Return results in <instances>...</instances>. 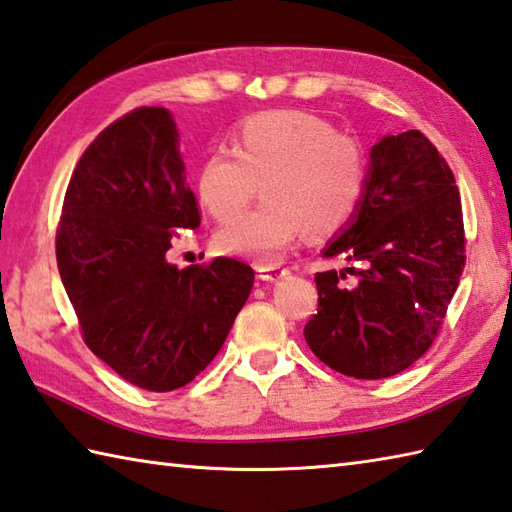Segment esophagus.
<instances>
[{"mask_svg": "<svg viewBox=\"0 0 512 512\" xmlns=\"http://www.w3.org/2000/svg\"><path fill=\"white\" fill-rule=\"evenodd\" d=\"M259 279H264V282H277V279L286 277L290 270L284 266H277V264H270V266H259L257 268Z\"/></svg>", "mask_w": 512, "mask_h": 512, "instance_id": "esophagus-1", "label": "esophagus"}]
</instances>
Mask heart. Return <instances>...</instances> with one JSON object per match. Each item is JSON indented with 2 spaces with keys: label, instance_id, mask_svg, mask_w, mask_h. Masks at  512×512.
<instances>
[{
  "label": "heart",
  "instance_id": "b5f03b06",
  "mask_svg": "<svg viewBox=\"0 0 512 512\" xmlns=\"http://www.w3.org/2000/svg\"><path fill=\"white\" fill-rule=\"evenodd\" d=\"M264 204L219 230L224 253L275 264L306 230L344 226L362 202L366 157L357 137L306 110H266L244 119L233 150L197 166L195 190L217 222H230L257 195Z\"/></svg>",
  "mask_w": 512,
  "mask_h": 512
}]
</instances>
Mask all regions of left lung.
I'll return each mask as SVG.
<instances>
[{"label": "left lung", "instance_id": "8db88e82", "mask_svg": "<svg viewBox=\"0 0 512 512\" xmlns=\"http://www.w3.org/2000/svg\"><path fill=\"white\" fill-rule=\"evenodd\" d=\"M335 255L362 268L315 275L310 350L355 379L402 373L433 346L466 264L455 175L424 133L386 135L370 150L362 202L324 248Z\"/></svg>", "mask_w": 512, "mask_h": 512}]
</instances>
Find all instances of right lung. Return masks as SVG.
<instances>
[{
    "instance_id": "obj_1",
    "label": "right lung",
    "mask_w": 512,
    "mask_h": 512,
    "mask_svg": "<svg viewBox=\"0 0 512 512\" xmlns=\"http://www.w3.org/2000/svg\"><path fill=\"white\" fill-rule=\"evenodd\" d=\"M177 126L166 108L130 110L99 133L70 177L55 250L93 353L153 393L182 388L213 362L255 270L230 257L177 268V230L199 228Z\"/></svg>"
}]
</instances>
